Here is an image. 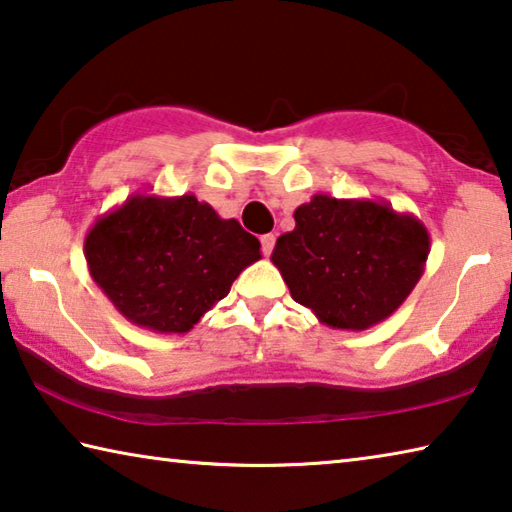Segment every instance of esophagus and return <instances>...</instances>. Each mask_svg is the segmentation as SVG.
Returning a JSON list of instances; mask_svg holds the SVG:
<instances>
[{
	"label": "esophagus",
	"instance_id": "esophagus-1",
	"mask_svg": "<svg viewBox=\"0 0 512 512\" xmlns=\"http://www.w3.org/2000/svg\"><path fill=\"white\" fill-rule=\"evenodd\" d=\"M273 246H275V235H264L262 237V253L264 255H271L273 253Z\"/></svg>",
	"mask_w": 512,
	"mask_h": 512
}]
</instances>
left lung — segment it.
<instances>
[{
  "instance_id": "1",
  "label": "left lung",
  "mask_w": 512,
  "mask_h": 512,
  "mask_svg": "<svg viewBox=\"0 0 512 512\" xmlns=\"http://www.w3.org/2000/svg\"><path fill=\"white\" fill-rule=\"evenodd\" d=\"M293 219L296 228L277 237L271 262L291 298L327 327L377 325L420 282L431 239L418 216L386 201L314 194Z\"/></svg>"
}]
</instances>
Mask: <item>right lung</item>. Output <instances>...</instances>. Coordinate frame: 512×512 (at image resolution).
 <instances>
[{
    "label": "right lung",
    "instance_id": "right-lung-1",
    "mask_svg": "<svg viewBox=\"0 0 512 512\" xmlns=\"http://www.w3.org/2000/svg\"><path fill=\"white\" fill-rule=\"evenodd\" d=\"M83 253L119 314L158 334H187L262 257L257 237L194 194L128 196L99 216Z\"/></svg>",
    "mask_w": 512,
    "mask_h": 512
}]
</instances>
